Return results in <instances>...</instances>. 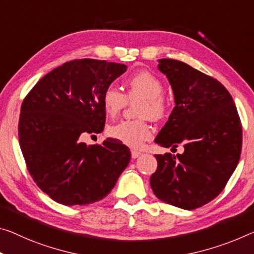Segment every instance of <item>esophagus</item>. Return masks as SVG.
I'll return each instance as SVG.
<instances>
[{
	"mask_svg": "<svg viewBox=\"0 0 254 254\" xmlns=\"http://www.w3.org/2000/svg\"><path fill=\"white\" fill-rule=\"evenodd\" d=\"M140 155H141V152H140V151H138V150H131L132 158H138Z\"/></svg>",
	"mask_w": 254,
	"mask_h": 254,
	"instance_id": "1",
	"label": "esophagus"
}]
</instances>
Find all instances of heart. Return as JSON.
I'll list each match as a JSON object with an SVG mask.
<instances>
[{
	"label": "heart",
	"instance_id": "1",
	"mask_svg": "<svg viewBox=\"0 0 254 254\" xmlns=\"http://www.w3.org/2000/svg\"><path fill=\"white\" fill-rule=\"evenodd\" d=\"M124 94L114 86H107L102 94V106L110 118L120 115L127 103H135L134 114L140 119L122 121L108 127V135L132 148H139L152 135L148 118L162 120L168 111L159 78L148 71L134 73L124 80Z\"/></svg>",
	"mask_w": 254,
	"mask_h": 254
}]
</instances>
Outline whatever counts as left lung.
Segmentation results:
<instances>
[{
  "label": "left lung",
  "mask_w": 254,
  "mask_h": 254,
  "mask_svg": "<svg viewBox=\"0 0 254 254\" xmlns=\"http://www.w3.org/2000/svg\"><path fill=\"white\" fill-rule=\"evenodd\" d=\"M175 98L155 142L183 154L155 155L150 187L159 200L193 210L226 187L242 150V124L231 94L218 80L172 59L159 60Z\"/></svg>",
  "instance_id": "left-lung-1"
}]
</instances>
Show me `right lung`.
I'll use <instances>...</instances> for the list:
<instances>
[{
    "instance_id": "add662e5",
    "label": "right lung",
    "mask_w": 254,
    "mask_h": 254,
    "mask_svg": "<svg viewBox=\"0 0 254 254\" xmlns=\"http://www.w3.org/2000/svg\"><path fill=\"white\" fill-rule=\"evenodd\" d=\"M127 67L73 60L44 75L23 99L20 148L34 182L56 202L81 206L102 200L130 162V149L118 140L90 146L79 139L104 130L102 94Z\"/></svg>"
}]
</instances>
